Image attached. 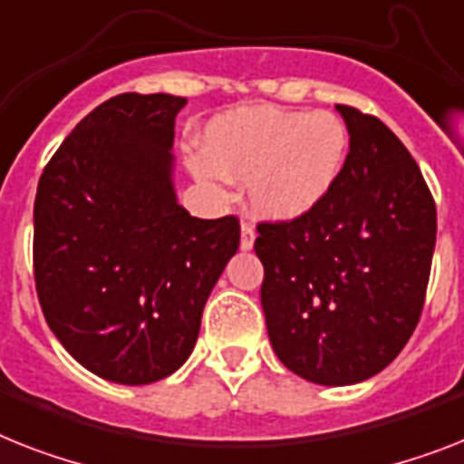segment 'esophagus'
Listing matches in <instances>:
<instances>
[{
	"instance_id": "1",
	"label": "esophagus",
	"mask_w": 464,
	"mask_h": 464,
	"mask_svg": "<svg viewBox=\"0 0 464 464\" xmlns=\"http://www.w3.org/2000/svg\"><path fill=\"white\" fill-rule=\"evenodd\" d=\"M254 239H256L254 227H251L248 223H241V241H239L241 251H251V248H254Z\"/></svg>"
}]
</instances>
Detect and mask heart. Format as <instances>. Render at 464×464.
<instances>
[{"instance_id": "1", "label": "heart", "mask_w": 464, "mask_h": 464, "mask_svg": "<svg viewBox=\"0 0 464 464\" xmlns=\"http://www.w3.org/2000/svg\"><path fill=\"white\" fill-rule=\"evenodd\" d=\"M346 156L348 130L336 113L254 106L210 121L189 168L218 198H227L229 179L246 182L256 216L292 223L327 198Z\"/></svg>"}]
</instances>
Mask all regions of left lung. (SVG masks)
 <instances>
[{
  "label": "left lung",
  "mask_w": 464,
  "mask_h": 464,
  "mask_svg": "<svg viewBox=\"0 0 464 464\" xmlns=\"http://www.w3.org/2000/svg\"><path fill=\"white\" fill-rule=\"evenodd\" d=\"M336 111L351 144L334 189L298 220L260 223L254 244L275 353L323 386L365 382L403 351L436 244L434 198L403 141L353 106Z\"/></svg>",
  "instance_id": "obj_1"
}]
</instances>
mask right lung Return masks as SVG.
<instances>
[{
  "instance_id": "right-lung-1",
  "label": "right lung",
  "mask_w": 464,
  "mask_h": 464,
  "mask_svg": "<svg viewBox=\"0 0 464 464\" xmlns=\"http://www.w3.org/2000/svg\"><path fill=\"white\" fill-rule=\"evenodd\" d=\"M185 97L118 94L87 113L42 172L34 286L53 336L97 377L140 386L194 351L201 313L239 248L235 216L201 220L172 185Z\"/></svg>"
}]
</instances>
